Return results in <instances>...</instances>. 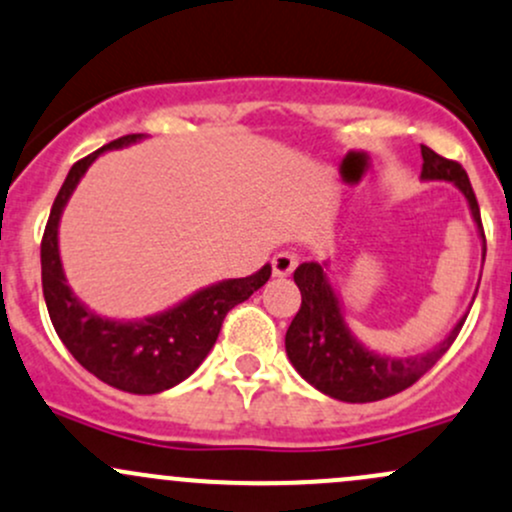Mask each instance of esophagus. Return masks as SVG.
Masks as SVG:
<instances>
[{
	"mask_svg": "<svg viewBox=\"0 0 512 512\" xmlns=\"http://www.w3.org/2000/svg\"><path fill=\"white\" fill-rule=\"evenodd\" d=\"M296 265H299V260H296L291 252H277V255L272 257V274L274 277H289L296 269Z\"/></svg>",
	"mask_w": 512,
	"mask_h": 512,
	"instance_id": "obj_1",
	"label": "esophagus"
}]
</instances>
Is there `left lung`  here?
<instances>
[{
  "label": "left lung",
  "instance_id": "8db88e82",
  "mask_svg": "<svg viewBox=\"0 0 512 512\" xmlns=\"http://www.w3.org/2000/svg\"><path fill=\"white\" fill-rule=\"evenodd\" d=\"M420 153H423V170H420L423 182H449L462 192L484 243L486 257L479 204L464 167L440 157L428 145H420ZM294 282L301 291V308L286 330V357L313 389L345 403L381 401L413 386L445 355L466 320L464 313L445 335V340L437 342L428 352L411 357L381 355L369 350L347 325L340 294L330 282L328 262H303L294 272Z\"/></svg>",
  "mask_w": 512,
  "mask_h": 512
}]
</instances>
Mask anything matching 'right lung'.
Masks as SVG:
<instances>
[{"instance_id":"add662e5","label":"right lung","mask_w":512,"mask_h":512,"mask_svg":"<svg viewBox=\"0 0 512 512\" xmlns=\"http://www.w3.org/2000/svg\"><path fill=\"white\" fill-rule=\"evenodd\" d=\"M145 138V133L123 136L72 165L53 201L41 243L43 296L55 333L87 372L128 393H160L192 376L216 345L226 313L262 289L272 274V267L265 265L252 277L223 279L138 320L99 316L77 299L60 260V218L67 201L97 157Z\"/></svg>"}]
</instances>
